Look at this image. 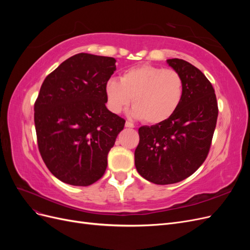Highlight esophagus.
<instances>
[{
    "mask_svg": "<svg viewBox=\"0 0 250 250\" xmlns=\"http://www.w3.org/2000/svg\"><path fill=\"white\" fill-rule=\"evenodd\" d=\"M125 126L128 127V128H134V125H133L131 122H129V121H126V122H125Z\"/></svg>",
    "mask_w": 250,
    "mask_h": 250,
    "instance_id": "1",
    "label": "esophagus"
}]
</instances>
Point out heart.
Here are the masks:
<instances>
[{
	"label": "heart",
	"mask_w": 250,
	"mask_h": 250,
	"mask_svg": "<svg viewBox=\"0 0 250 250\" xmlns=\"http://www.w3.org/2000/svg\"><path fill=\"white\" fill-rule=\"evenodd\" d=\"M104 94L111 112H122L133 99V118L161 124L178 109L184 97V81L175 70L141 65L124 71L120 81L108 79Z\"/></svg>",
	"instance_id": "heart-1"
}]
</instances>
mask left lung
<instances>
[{
    "label": "left lung",
    "instance_id": "left-lung-1",
    "mask_svg": "<svg viewBox=\"0 0 250 250\" xmlns=\"http://www.w3.org/2000/svg\"><path fill=\"white\" fill-rule=\"evenodd\" d=\"M184 81V97L167 121L139 129L134 165L142 177L155 185H171L191 176L206 161L218 118L211 83L183 59L167 60Z\"/></svg>",
    "mask_w": 250,
    "mask_h": 250
}]
</instances>
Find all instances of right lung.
<instances>
[{
	"mask_svg": "<svg viewBox=\"0 0 250 250\" xmlns=\"http://www.w3.org/2000/svg\"><path fill=\"white\" fill-rule=\"evenodd\" d=\"M116 59L79 53L42 82L34 104L37 144L50 172L62 183L87 187L100 179L125 120L109 111L104 85Z\"/></svg>",
	"mask_w": 250,
	"mask_h": 250,
	"instance_id": "add662e5",
	"label": "right lung"
}]
</instances>
